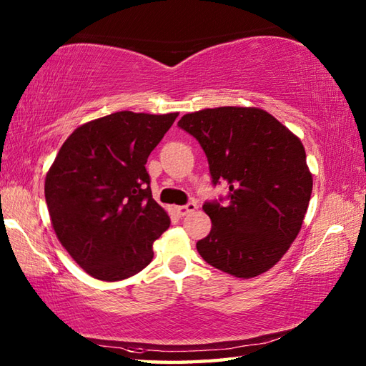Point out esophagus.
Wrapping results in <instances>:
<instances>
[{
  "instance_id": "esophagus-1",
  "label": "esophagus",
  "mask_w": 366,
  "mask_h": 366,
  "mask_svg": "<svg viewBox=\"0 0 366 366\" xmlns=\"http://www.w3.org/2000/svg\"><path fill=\"white\" fill-rule=\"evenodd\" d=\"M197 209V203H187L185 206H177L176 207V214L179 217H185L187 214L193 212Z\"/></svg>"
}]
</instances>
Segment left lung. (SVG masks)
<instances>
[{
	"mask_svg": "<svg viewBox=\"0 0 366 366\" xmlns=\"http://www.w3.org/2000/svg\"><path fill=\"white\" fill-rule=\"evenodd\" d=\"M177 126L203 147L214 187L228 189L203 204L212 229L197 242L201 258L237 278L269 270L297 237L312 197L300 139L259 108H207Z\"/></svg>",
	"mask_w": 366,
	"mask_h": 366,
	"instance_id": "8db88e82",
	"label": "left lung"
}]
</instances>
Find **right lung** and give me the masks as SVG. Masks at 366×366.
Masks as SVG:
<instances>
[{
    "label": "right lung",
    "mask_w": 366,
    "mask_h": 366,
    "mask_svg": "<svg viewBox=\"0 0 366 366\" xmlns=\"http://www.w3.org/2000/svg\"><path fill=\"white\" fill-rule=\"evenodd\" d=\"M176 118L118 112L83 124L61 146L45 201L59 242L91 277L118 282L152 261L169 217L144 165Z\"/></svg>",
    "instance_id": "1"
}]
</instances>
